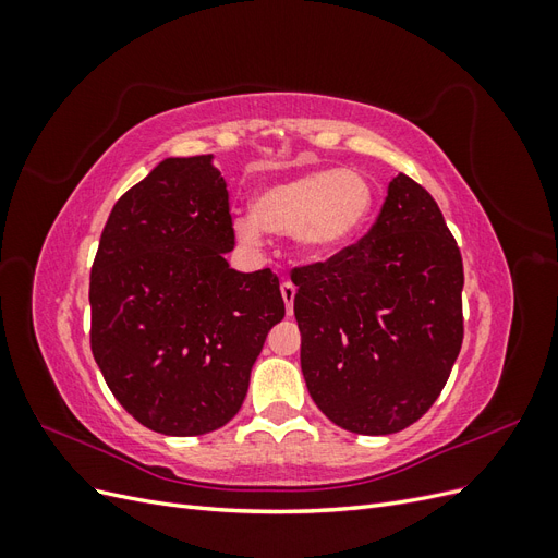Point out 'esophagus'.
Masks as SVG:
<instances>
[{
  "label": "esophagus",
  "mask_w": 558,
  "mask_h": 558,
  "mask_svg": "<svg viewBox=\"0 0 558 558\" xmlns=\"http://www.w3.org/2000/svg\"><path fill=\"white\" fill-rule=\"evenodd\" d=\"M281 298L286 302V314H293V300H295V286L291 281L281 283Z\"/></svg>",
  "instance_id": "34e87169"
}]
</instances>
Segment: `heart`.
<instances>
[{
  "label": "heart",
  "instance_id": "obj_1",
  "mask_svg": "<svg viewBox=\"0 0 558 558\" xmlns=\"http://www.w3.org/2000/svg\"><path fill=\"white\" fill-rule=\"evenodd\" d=\"M375 207L373 183L356 170H312L267 183L253 197V214L232 221L242 244L256 246L265 230L293 234L312 260L342 253L363 232Z\"/></svg>",
  "mask_w": 558,
  "mask_h": 558
}]
</instances>
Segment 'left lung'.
Here are the masks:
<instances>
[{
    "label": "left lung",
    "instance_id": "8db88e82",
    "mask_svg": "<svg viewBox=\"0 0 558 558\" xmlns=\"http://www.w3.org/2000/svg\"><path fill=\"white\" fill-rule=\"evenodd\" d=\"M293 283L300 367L332 424L388 435L430 410L463 342V260L426 189L393 177L365 238Z\"/></svg>",
    "mask_w": 558,
    "mask_h": 558
}]
</instances>
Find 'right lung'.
<instances>
[{
	"label": "right lung",
	"instance_id": "obj_1",
	"mask_svg": "<svg viewBox=\"0 0 558 558\" xmlns=\"http://www.w3.org/2000/svg\"><path fill=\"white\" fill-rule=\"evenodd\" d=\"M232 248L214 156L165 158L109 214L90 272V347L116 400L150 430L226 426L286 314L279 279L232 269Z\"/></svg>",
	"mask_w": 558,
	"mask_h": 558
}]
</instances>
